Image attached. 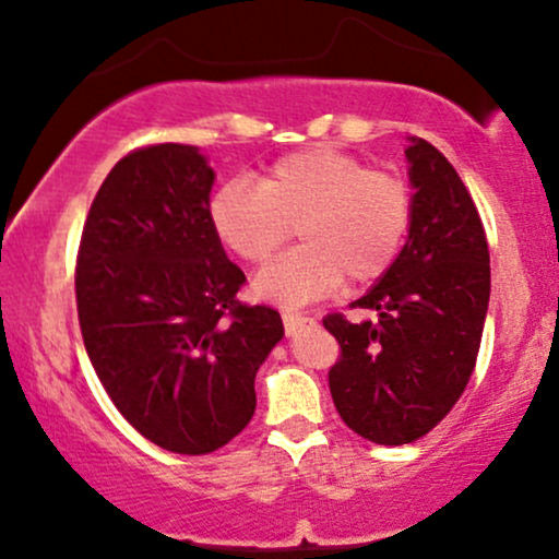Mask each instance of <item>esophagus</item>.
<instances>
[{
	"mask_svg": "<svg viewBox=\"0 0 559 559\" xmlns=\"http://www.w3.org/2000/svg\"><path fill=\"white\" fill-rule=\"evenodd\" d=\"M284 325H286V333H297L301 329H307V325H312L316 320L307 318V316H299V312H284Z\"/></svg>",
	"mask_w": 559,
	"mask_h": 559,
	"instance_id": "34e87169",
	"label": "esophagus"
}]
</instances>
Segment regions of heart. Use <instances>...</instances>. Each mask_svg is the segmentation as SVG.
<instances>
[{
	"label": "heart",
	"mask_w": 559,
	"mask_h": 559,
	"mask_svg": "<svg viewBox=\"0 0 559 559\" xmlns=\"http://www.w3.org/2000/svg\"><path fill=\"white\" fill-rule=\"evenodd\" d=\"M210 223L247 265H265L297 228L305 243L254 281L262 299L297 307L331 294L344 275L349 284L381 278L413 226V191L400 173L323 144L281 157L258 186H221Z\"/></svg>",
	"instance_id": "heart-1"
}]
</instances>
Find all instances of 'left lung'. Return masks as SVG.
I'll return each mask as SVG.
<instances>
[{
  "label": "left lung",
  "instance_id": "obj_1",
  "mask_svg": "<svg viewBox=\"0 0 559 559\" xmlns=\"http://www.w3.org/2000/svg\"><path fill=\"white\" fill-rule=\"evenodd\" d=\"M413 226L400 258L352 307L376 318H323L342 355L329 370L346 426L376 444L418 441L447 418L476 368L489 310V243L452 163L428 144L407 146Z\"/></svg>",
  "mask_w": 559,
  "mask_h": 559
}]
</instances>
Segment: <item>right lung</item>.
Segmentation results:
<instances>
[{
	"mask_svg": "<svg viewBox=\"0 0 559 559\" xmlns=\"http://www.w3.org/2000/svg\"><path fill=\"white\" fill-rule=\"evenodd\" d=\"M215 173L189 144L126 155L96 191L75 262L79 323L102 386L152 444L207 454L252 420L254 376L284 336L236 299L241 267L210 223Z\"/></svg>",
	"mask_w": 559,
	"mask_h": 559,
	"instance_id": "add662e5",
	"label": "right lung"
}]
</instances>
